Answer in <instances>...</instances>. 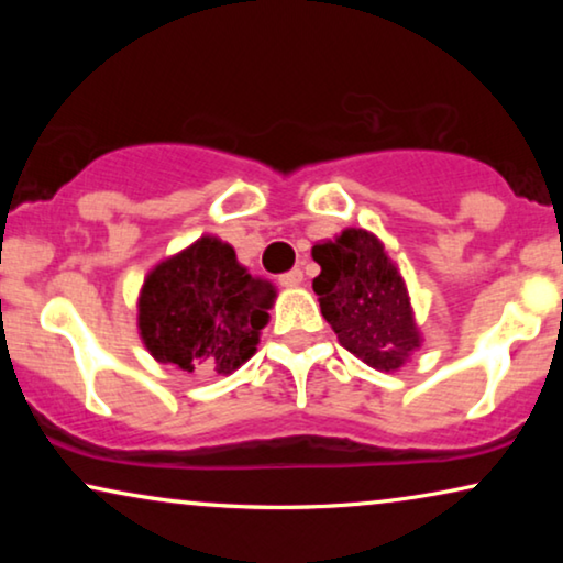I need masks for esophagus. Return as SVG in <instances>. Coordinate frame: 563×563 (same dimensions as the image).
<instances>
[{"label":"esophagus","instance_id":"34e87169","mask_svg":"<svg viewBox=\"0 0 563 563\" xmlns=\"http://www.w3.org/2000/svg\"><path fill=\"white\" fill-rule=\"evenodd\" d=\"M302 279H305L302 268H291V272L279 276V284H282V287H287V289H295V287H299V284H302Z\"/></svg>","mask_w":563,"mask_h":563}]
</instances>
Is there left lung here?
<instances>
[{"label":"left lung","mask_w":563,"mask_h":563,"mask_svg":"<svg viewBox=\"0 0 563 563\" xmlns=\"http://www.w3.org/2000/svg\"><path fill=\"white\" fill-rule=\"evenodd\" d=\"M312 258L320 264L312 289L343 349L379 372H397L422 338L402 274L379 238L349 228L335 241L312 245Z\"/></svg>","instance_id":"left-lung-1"}]
</instances>
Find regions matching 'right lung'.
<instances>
[{
	"label": "right lung",
	"instance_id": "add662e5",
	"mask_svg": "<svg viewBox=\"0 0 563 563\" xmlns=\"http://www.w3.org/2000/svg\"><path fill=\"white\" fill-rule=\"evenodd\" d=\"M274 297V284L238 264L233 245L202 235L145 276L137 330L158 364L233 374L256 353Z\"/></svg>",
	"mask_w": 563,
	"mask_h": 563
}]
</instances>
